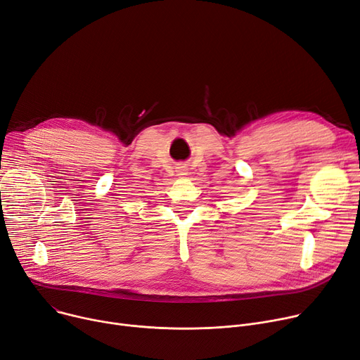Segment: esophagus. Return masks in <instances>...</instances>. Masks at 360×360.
Instances as JSON below:
<instances>
[{
  "label": "esophagus",
  "instance_id": "1",
  "mask_svg": "<svg viewBox=\"0 0 360 360\" xmlns=\"http://www.w3.org/2000/svg\"><path fill=\"white\" fill-rule=\"evenodd\" d=\"M177 176H186L187 174V167H186V164H179V167H177Z\"/></svg>",
  "mask_w": 360,
  "mask_h": 360
}]
</instances>
